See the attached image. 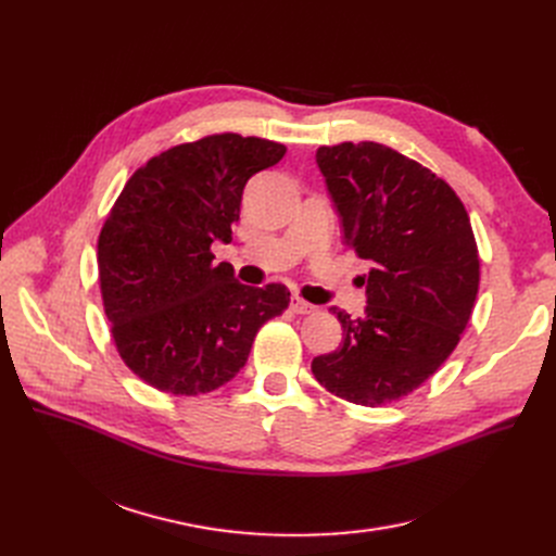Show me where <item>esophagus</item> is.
Returning a JSON list of instances; mask_svg holds the SVG:
<instances>
[{
    "instance_id": "obj_1",
    "label": "esophagus",
    "mask_w": 556,
    "mask_h": 556,
    "mask_svg": "<svg viewBox=\"0 0 556 556\" xmlns=\"http://www.w3.org/2000/svg\"><path fill=\"white\" fill-rule=\"evenodd\" d=\"M289 307H292L294 314H314L316 307L307 301H303L301 296H292V301H289Z\"/></svg>"
}]
</instances>
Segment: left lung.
I'll list each match as a JSON object with an SVG mask.
<instances>
[{"label":"left lung","mask_w":556,"mask_h":556,"mask_svg":"<svg viewBox=\"0 0 556 556\" xmlns=\"http://www.w3.org/2000/svg\"><path fill=\"white\" fill-rule=\"evenodd\" d=\"M341 240L368 274L364 316L330 307L343 339L312 359L330 393L378 407L405 399L459 343L480 287L470 219L455 190L378 142L316 149Z\"/></svg>","instance_id":"left-lung-1"}]
</instances>
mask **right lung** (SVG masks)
Masks as SVG:
<instances>
[{
	"instance_id": "right-lung-1",
	"label": "right lung",
	"mask_w": 556,
	"mask_h": 556,
	"mask_svg": "<svg viewBox=\"0 0 556 556\" xmlns=\"http://www.w3.org/2000/svg\"><path fill=\"white\" fill-rule=\"evenodd\" d=\"M285 144L207 136L128 178L99 235V282L115 346L147 384L174 395L219 389L247 364L257 330L289 305L280 282L249 287L213 242L228 244L247 180Z\"/></svg>"
}]
</instances>
